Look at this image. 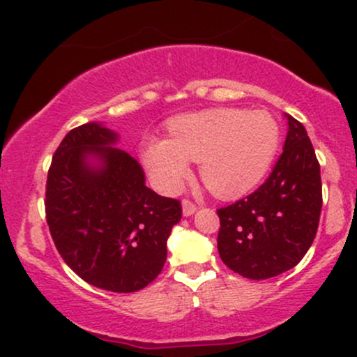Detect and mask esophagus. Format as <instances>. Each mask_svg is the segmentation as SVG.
I'll use <instances>...</instances> for the list:
<instances>
[{
    "instance_id": "1",
    "label": "esophagus",
    "mask_w": 357,
    "mask_h": 357,
    "mask_svg": "<svg viewBox=\"0 0 357 357\" xmlns=\"http://www.w3.org/2000/svg\"><path fill=\"white\" fill-rule=\"evenodd\" d=\"M196 210H198V208H196L195 203L190 202V199H183V215L184 216H191Z\"/></svg>"
}]
</instances>
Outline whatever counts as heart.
<instances>
[{
    "mask_svg": "<svg viewBox=\"0 0 357 357\" xmlns=\"http://www.w3.org/2000/svg\"><path fill=\"white\" fill-rule=\"evenodd\" d=\"M171 139L153 137L142 162L153 181L167 192L179 191L199 161L203 183L220 198L245 195L264 179L280 144V132L265 112L210 109L169 122Z\"/></svg>",
    "mask_w": 357,
    "mask_h": 357,
    "instance_id": "b5f03b06",
    "label": "heart"
}]
</instances>
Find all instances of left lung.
I'll return each instance as SVG.
<instances>
[{"mask_svg": "<svg viewBox=\"0 0 357 357\" xmlns=\"http://www.w3.org/2000/svg\"><path fill=\"white\" fill-rule=\"evenodd\" d=\"M284 153L257 191L220 208L223 264L252 280L296 267L315 238L322 208L321 166L305 127L289 114Z\"/></svg>", "mask_w": 357, "mask_h": 357, "instance_id": "8db88e82", "label": "left lung"}]
</instances>
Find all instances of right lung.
Segmentation results:
<instances>
[{
  "instance_id": "add662e5",
  "label": "right lung",
  "mask_w": 357,
  "mask_h": 357,
  "mask_svg": "<svg viewBox=\"0 0 357 357\" xmlns=\"http://www.w3.org/2000/svg\"><path fill=\"white\" fill-rule=\"evenodd\" d=\"M119 136L97 122L72 129L53 154L45 213L65 264L110 292H137L165 267L181 203L146 186Z\"/></svg>"
}]
</instances>
